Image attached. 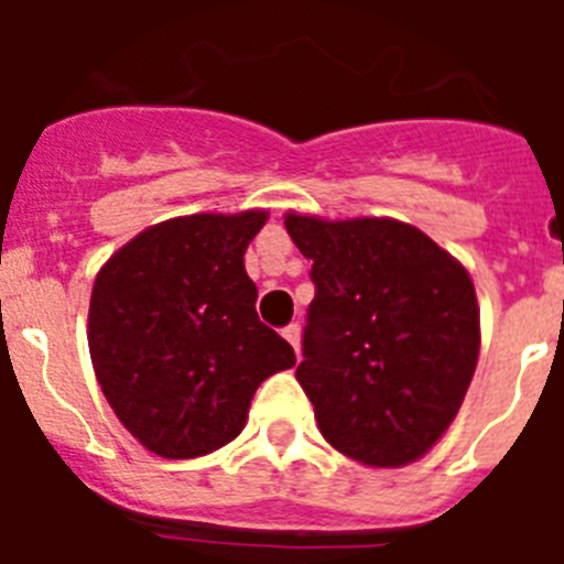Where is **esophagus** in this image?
<instances>
[{"instance_id":"34e87169","label":"esophagus","mask_w":564,"mask_h":564,"mask_svg":"<svg viewBox=\"0 0 564 564\" xmlns=\"http://www.w3.org/2000/svg\"><path fill=\"white\" fill-rule=\"evenodd\" d=\"M282 336H285L288 341H291V347H293V350H296V356H299V336H302L299 325H288L285 330H282Z\"/></svg>"}]
</instances>
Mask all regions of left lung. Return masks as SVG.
Segmentation results:
<instances>
[{
  "label": "left lung",
  "mask_w": 564,
  "mask_h": 564,
  "mask_svg": "<svg viewBox=\"0 0 564 564\" xmlns=\"http://www.w3.org/2000/svg\"><path fill=\"white\" fill-rule=\"evenodd\" d=\"M316 285L302 390L333 449L364 466H406L449 430L475 376L480 311L466 268L387 217L327 223L288 214Z\"/></svg>",
  "instance_id": "left-lung-1"
}]
</instances>
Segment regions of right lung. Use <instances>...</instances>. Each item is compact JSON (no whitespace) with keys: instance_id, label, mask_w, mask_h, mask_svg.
Returning <instances> with one entry per match:
<instances>
[{"instance_id":"obj_1","label":"right lung","mask_w":564,"mask_h":564,"mask_svg":"<svg viewBox=\"0 0 564 564\" xmlns=\"http://www.w3.org/2000/svg\"><path fill=\"white\" fill-rule=\"evenodd\" d=\"M265 212L192 214L147 228L98 271L89 356L118 421L172 460L242 432L257 387L296 364L257 316L242 257Z\"/></svg>"}]
</instances>
